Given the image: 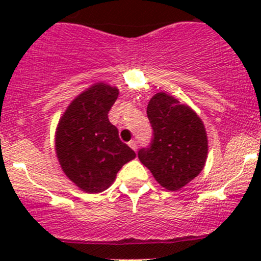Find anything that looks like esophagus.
Segmentation results:
<instances>
[{
  "label": "esophagus",
  "mask_w": 261,
  "mask_h": 261,
  "mask_svg": "<svg viewBox=\"0 0 261 261\" xmlns=\"http://www.w3.org/2000/svg\"><path fill=\"white\" fill-rule=\"evenodd\" d=\"M128 146H130L131 149L134 150V151H136V150H138V141H136V140H131L130 143H128Z\"/></svg>",
  "instance_id": "esophagus-1"
}]
</instances>
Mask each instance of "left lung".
Returning a JSON list of instances; mask_svg holds the SVG:
<instances>
[{
    "instance_id": "8db88e82",
    "label": "left lung",
    "mask_w": 261,
    "mask_h": 261,
    "mask_svg": "<svg viewBox=\"0 0 261 261\" xmlns=\"http://www.w3.org/2000/svg\"><path fill=\"white\" fill-rule=\"evenodd\" d=\"M146 114L154 139L149 147L138 152L139 159L160 186L178 191L206 164L208 140L203 121L188 105L164 92L151 97Z\"/></svg>"
}]
</instances>
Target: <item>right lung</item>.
Returning <instances> with one entry per match:
<instances>
[{"label": "right lung", "mask_w": 261, "mask_h": 261, "mask_svg": "<svg viewBox=\"0 0 261 261\" xmlns=\"http://www.w3.org/2000/svg\"><path fill=\"white\" fill-rule=\"evenodd\" d=\"M117 97V87L102 82L92 84L70 102L58 122V162L64 174L86 193L106 191L118 170L136 156L109 120Z\"/></svg>", "instance_id": "right-lung-1"}]
</instances>
